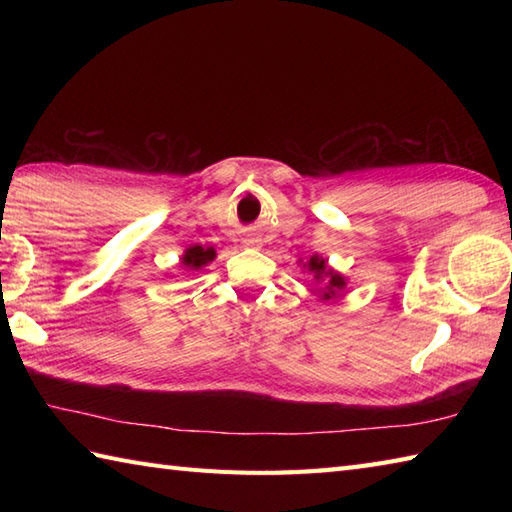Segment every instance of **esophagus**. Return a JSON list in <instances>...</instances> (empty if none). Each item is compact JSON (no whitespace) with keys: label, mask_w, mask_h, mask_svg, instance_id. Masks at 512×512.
<instances>
[{"label":"esophagus","mask_w":512,"mask_h":512,"mask_svg":"<svg viewBox=\"0 0 512 512\" xmlns=\"http://www.w3.org/2000/svg\"><path fill=\"white\" fill-rule=\"evenodd\" d=\"M248 244H253V242H248Z\"/></svg>","instance_id":"34e87169"}]
</instances>
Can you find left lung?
<instances>
[{"instance_id": "8db88e82", "label": "left lung", "mask_w": 512, "mask_h": 512, "mask_svg": "<svg viewBox=\"0 0 512 512\" xmlns=\"http://www.w3.org/2000/svg\"><path fill=\"white\" fill-rule=\"evenodd\" d=\"M308 268L314 273V279H323V277L328 279V286H325V290H328V292H325V295H323L325 299L334 297V290L345 286V279L341 275L332 273V270H325V262H323V259H319V257H312Z\"/></svg>"}]
</instances>
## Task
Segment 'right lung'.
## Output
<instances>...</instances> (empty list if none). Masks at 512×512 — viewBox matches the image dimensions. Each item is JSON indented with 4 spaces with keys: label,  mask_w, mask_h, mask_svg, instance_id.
I'll use <instances>...</instances> for the list:
<instances>
[{
    "label": "right lung",
    "mask_w": 512,
    "mask_h": 512,
    "mask_svg": "<svg viewBox=\"0 0 512 512\" xmlns=\"http://www.w3.org/2000/svg\"><path fill=\"white\" fill-rule=\"evenodd\" d=\"M215 257V250L213 248H202V246H193L187 250V255L182 257V264L189 266V268H200L204 266L206 262H211V259Z\"/></svg>",
    "instance_id": "1"
}]
</instances>
